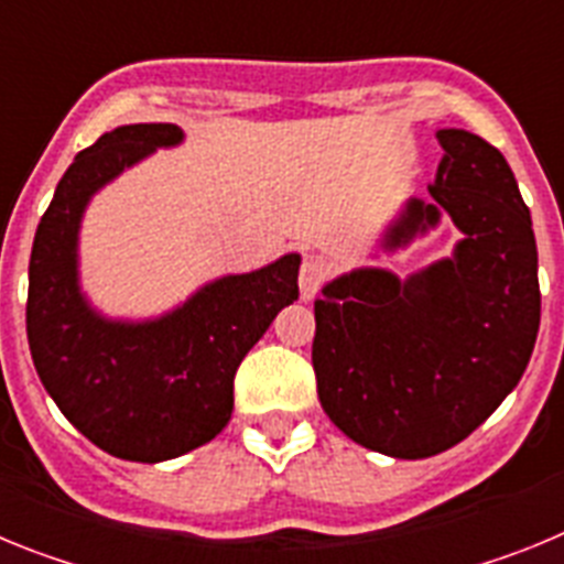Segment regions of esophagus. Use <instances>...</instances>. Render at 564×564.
Wrapping results in <instances>:
<instances>
[{
	"label": "esophagus",
	"mask_w": 564,
	"mask_h": 564,
	"mask_svg": "<svg viewBox=\"0 0 564 564\" xmlns=\"http://www.w3.org/2000/svg\"><path fill=\"white\" fill-rule=\"evenodd\" d=\"M327 268L322 259L305 257L302 259V268H299V291H302V299H313L318 293V288L325 285Z\"/></svg>",
	"instance_id": "34e87169"
}]
</instances>
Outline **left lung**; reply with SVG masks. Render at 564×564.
Wrapping results in <instances>:
<instances>
[{"instance_id": "obj_1", "label": "left lung", "mask_w": 564, "mask_h": 564, "mask_svg": "<svg viewBox=\"0 0 564 564\" xmlns=\"http://www.w3.org/2000/svg\"><path fill=\"white\" fill-rule=\"evenodd\" d=\"M432 203L412 200L387 237L410 242L446 212L455 257L406 282L364 268L313 302L322 410L356 443L401 460L441 455L514 390L540 330L531 212L514 172L480 134L441 129Z\"/></svg>"}]
</instances>
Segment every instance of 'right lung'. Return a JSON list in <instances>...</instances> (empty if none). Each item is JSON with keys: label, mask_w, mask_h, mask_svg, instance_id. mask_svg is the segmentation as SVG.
<instances>
[{"label": "right lung", "mask_w": 564, "mask_h": 564, "mask_svg": "<svg viewBox=\"0 0 564 564\" xmlns=\"http://www.w3.org/2000/svg\"><path fill=\"white\" fill-rule=\"evenodd\" d=\"M174 123H129L76 154L30 253L28 344L44 390L73 426L121 460L161 463L226 430L234 376L273 316L299 299V257L223 276L143 325L107 322L78 293L76 242L87 200L158 147Z\"/></svg>", "instance_id": "right-lung-1"}]
</instances>
